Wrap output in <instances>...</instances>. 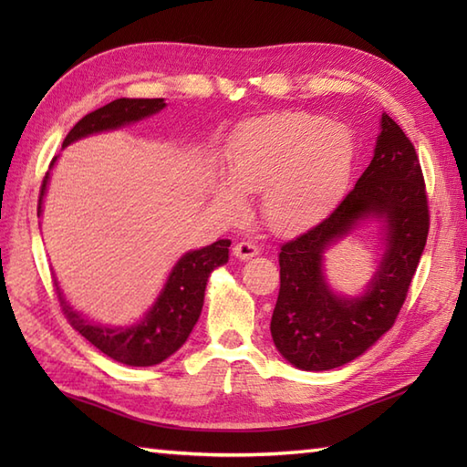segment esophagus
<instances>
[{
  "mask_svg": "<svg viewBox=\"0 0 467 467\" xmlns=\"http://www.w3.org/2000/svg\"><path fill=\"white\" fill-rule=\"evenodd\" d=\"M234 256L239 261H249V259H253V256H256L261 253V249L259 246H256L254 243H246V241H243V243H239L234 246Z\"/></svg>",
  "mask_w": 467,
  "mask_h": 467,
  "instance_id": "obj_1",
  "label": "esophagus"
}]
</instances>
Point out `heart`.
<instances>
[{
	"mask_svg": "<svg viewBox=\"0 0 467 467\" xmlns=\"http://www.w3.org/2000/svg\"><path fill=\"white\" fill-rule=\"evenodd\" d=\"M214 186L221 211L239 214L243 194L261 192V214L275 233L309 228L339 204L351 181L355 142L341 124L306 112H281L244 124Z\"/></svg>",
	"mask_w": 467,
	"mask_h": 467,
	"instance_id": "obj_1",
	"label": "heart"
}]
</instances>
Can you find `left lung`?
Here are the masks:
<instances>
[{
  "label": "left lung",
  "mask_w": 467,
  "mask_h": 467,
  "mask_svg": "<svg viewBox=\"0 0 467 467\" xmlns=\"http://www.w3.org/2000/svg\"><path fill=\"white\" fill-rule=\"evenodd\" d=\"M379 126L371 164L353 191L323 223L281 246L271 335L296 369H335L379 341L398 319L425 249L430 213L418 154L385 112ZM367 220L380 224L382 261L361 296H341L326 281L324 253Z\"/></svg>",
  "instance_id": "obj_1"
}]
</instances>
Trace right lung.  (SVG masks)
I'll return each instance as SVG.
<instances>
[{"mask_svg": "<svg viewBox=\"0 0 467 467\" xmlns=\"http://www.w3.org/2000/svg\"><path fill=\"white\" fill-rule=\"evenodd\" d=\"M164 98H120V100H114L86 114L67 132L62 148L82 140L86 136L118 130L122 126L144 120V118L164 110ZM56 161L57 156L49 168L56 164ZM47 182L49 172L44 176L42 191H39L37 216H42ZM228 246H231V241L224 239L202 246V249L184 253L172 266V271L168 273L162 291L156 296L150 309L134 325L114 327L90 321L66 301V295L59 289L56 279L54 285L59 306H62L69 325L110 359L132 367L158 365L181 349L188 335L192 333L202 311L208 276L216 266L228 263Z\"/></svg>", "mask_w": 467, "mask_h": 467, "instance_id": "1", "label": "right lung"}]
</instances>
